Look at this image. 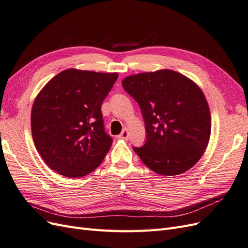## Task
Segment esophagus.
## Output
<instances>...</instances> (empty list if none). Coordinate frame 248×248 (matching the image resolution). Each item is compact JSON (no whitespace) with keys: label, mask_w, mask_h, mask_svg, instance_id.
I'll use <instances>...</instances> for the list:
<instances>
[{"label":"esophagus","mask_w":248,"mask_h":248,"mask_svg":"<svg viewBox=\"0 0 248 248\" xmlns=\"http://www.w3.org/2000/svg\"><path fill=\"white\" fill-rule=\"evenodd\" d=\"M118 138L121 139V140H128V138H129V132H128V130H127V129L125 128L121 133L119 134Z\"/></svg>","instance_id":"34e87169"}]
</instances>
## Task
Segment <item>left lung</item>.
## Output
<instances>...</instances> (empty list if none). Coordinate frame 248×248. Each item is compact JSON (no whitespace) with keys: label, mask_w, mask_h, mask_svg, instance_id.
Returning <instances> with one entry per match:
<instances>
[{"label":"left lung","mask_w":248,"mask_h":248,"mask_svg":"<svg viewBox=\"0 0 248 248\" xmlns=\"http://www.w3.org/2000/svg\"><path fill=\"white\" fill-rule=\"evenodd\" d=\"M145 122L144 146L133 147L140 160L156 174L175 176L196 164L208 146L211 117L202 90L188 78L159 70L123 79Z\"/></svg>","instance_id":"1"}]
</instances>
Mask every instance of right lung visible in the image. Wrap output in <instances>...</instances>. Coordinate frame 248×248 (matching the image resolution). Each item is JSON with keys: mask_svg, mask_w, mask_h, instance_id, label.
<instances>
[{"mask_svg": "<svg viewBox=\"0 0 248 248\" xmlns=\"http://www.w3.org/2000/svg\"><path fill=\"white\" fill-rule=\"evenodd\" d=\"M117 78L118 73L67 69L37 95L31 114L33 140L52 170L79 178L99 167L112 144L101 104Z\"/></svg>", "mask_w": 248, "mask_h": 248, "instance_id": "obj_1", "label": "right lung"}]
</instances>
